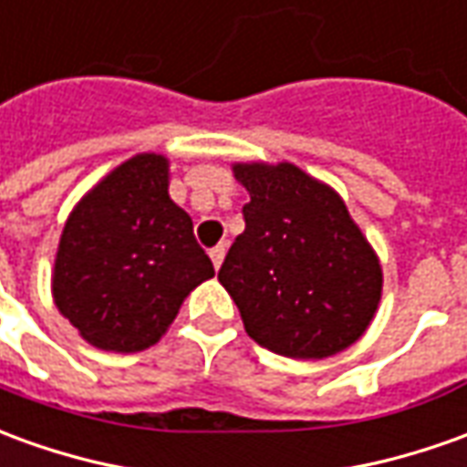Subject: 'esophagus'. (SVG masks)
I'll use <instances>...</instances> for the list:
<instances>
[{"label":"esophagus","mask_w":467,"mask_h":467,"mask_svg":"<svg viewBox=\"0 0 467 467\" xmlns=\"http://www.w3.org/2000/svg\"><path fill=\"white\" fill-rule=\"evenodd\" d=\"M224 250H227V247H224V244H214V247H212V250H210V257H212V263H214V267H220V265H223V260H224Z\"/></svg>","instance_id":"esophagus-1"}]
</instances>
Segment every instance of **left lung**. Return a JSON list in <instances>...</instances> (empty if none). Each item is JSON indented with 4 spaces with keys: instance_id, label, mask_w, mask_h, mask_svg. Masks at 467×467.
<instances>
[{
    "instance_id": "obj_1",
    "label": "left lung",
    "mask_w": 467,
    "mask_h": 467,
    "mask_svg": "<svg viewBox=\"0 0 467 467\" xmlns=\"http://www.w3.org/2000/svg\"><path fill=\"white\" fill-rule=\"evenodd\" d=\"M244 233L217 278L267 351L324 358L351 347L379 306L381 267L347 204L293 164H237Z\"/></svg>"
}]
</instances>
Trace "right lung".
I'll return each instance as SVG.
<instances>
[{
	"mask_svg": "<svg viewBox=\"0 0 467 467\" xmlns=\"http://www.w3.org/2000/svg\"><path fill=\"white\" fill-rule=\"evenodd\" d=\"M166 187L164 156H133L65 224L52 296L93 347L123 354L151 347L189 290L214 275L192 217Z\"/></svg>",
	"mask_w": 467,
	"mask_h": 467,
	"instance_id": "add662e5",
	"label": "right lung"
}]
</instances>
